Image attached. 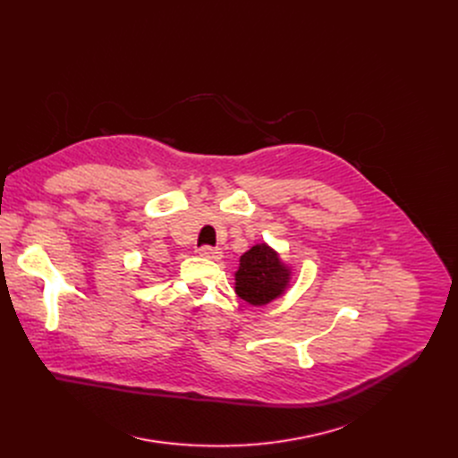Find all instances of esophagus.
I'll return each instance as SVG.
<instances>
[{
    "instance_id": "1",
    "label": "esophagus",
    "mask_w": 458,
    "mask_h": 458,
    "mask_svg": "<svg viewBox=\"0 0 458 458\" xmlns=\"http://www.w3.org/2000/svg\"><path fill=\"white\" fill-rule=\"evenodd\" d=\"M199 255H201V257H205V259H214V260H217V259H221L223 251H221L219 248H212V246H201V248H199Z\"/></svg>"
}]
</instances>
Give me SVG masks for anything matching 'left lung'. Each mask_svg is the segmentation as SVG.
<instances>
[{"label": "left lung", "mask_w": 458, "mask_h": 458, "mask_svg": "<svg viewBox=\"0 0 458 458\" xmlns=\"http://www.w3.org/2000/svg\"><path fill=\"white\" fill-rule=\"evenodd\" d=\"M290 268L268 244H255L241 255L235 293L251 306H265L290 286Z\"/></svg>", "instance_id": "obj_1"}]
</instances>
